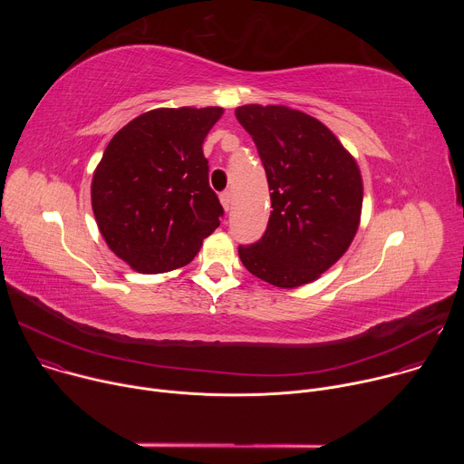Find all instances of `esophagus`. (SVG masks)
<instances>
[{
  "label": "esophagus",
  "mask_w": 464,
  "mask_h": 464,
  "mask_svg": "<svg viewBox=\"0 0 464 464\" xmlns=\"http://www.w3.org/2000/svg\"><path fill=\"white\" fill-rule=\"evenodd\" d=\"M220 202H222V206H224L226 211L231 209V204H233V194H231V190H226V192L220 194Z\"/></svg>",
  "instance_id": "34e87169"
}]
</instances>
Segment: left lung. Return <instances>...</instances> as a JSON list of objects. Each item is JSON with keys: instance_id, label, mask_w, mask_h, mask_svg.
<instances>
[{"instance_id": "left-lung-1", "label": "left lung", "mask_w": 464, "mask_h": 464, "mask_svg": "<svg viewBox=\"0 0 464 464\" xmlns=\"http://www.w3.org/2000/svg\"><path fill=\"white\" fill-rule=\"evenodd\" d=\"M235 115L256 145L274 209L262 238L238 246V256L274 286L308 285L338 262L358 231V163L321 121L299 110L246 104Z\"/></svg>"}]
</instances>
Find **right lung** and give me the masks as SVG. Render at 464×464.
Returning a JSON list of instances; mask_svg holds the SVG:
<instances>
[{
	"instance_id": "obj_1",
	"label": "right lung",
	"mask_w": 464,
	"mask_h": 464,
	"mask_svg": "<svg viewBox=\"0 0 464 464\" xmlns=\"http://www.w3.org/2000/svg\"><path fill=\"white\" fill-rule=\"evenodd\" d=\"M224 110L158 108L122 126L92 179V208L108 247L140 274L188 264L224 209L202 145Z\"/></svg>"
}]
</instances>
